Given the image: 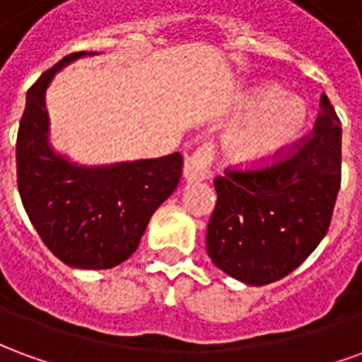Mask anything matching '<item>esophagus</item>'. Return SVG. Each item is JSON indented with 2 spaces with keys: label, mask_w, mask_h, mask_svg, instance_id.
Instances as JSON below:
<instances>
[{
  "label": "esophagus",
  "mask_w": 362,
  "mask_h": 362,
  "mask_svg": "<svg viewBox=\"0 0 362 362\" xmlns=\"http://www.w3.org/2000/svg\"><path fill=\"white\" fill-rule=\"evenodd\" d=\"M211 168V151L207 147H199L184 158V178L188 182L205 180Z\"/></svg>",
  "instance_id": "obj_1"
}]
</instances>
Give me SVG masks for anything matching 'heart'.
I'll use <instances>...</instances> for the list:
<instances>
[{"label": "heart", "instance_id": "b5f03b06", "mask_svg": "<svg viewBox=\"0 0 362 362\" xmlns=\"http://www.w3.org/2000/svg\"><path fill=\"white\" fill-rule=\"evenodd\" d=\"M248 106L254 116L227 135L223 143L227 158L236 165L266 163L295 141L308 122L306 104L295 96H283V90L273 85L254 90Z\"/></svg>", "mask_w": 362, "mask_h": 362}]
</instances>
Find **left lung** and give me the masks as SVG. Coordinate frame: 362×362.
<instances>
[{
	"instance_id": "8db88e82",
	"label": "left lung",
	"mask_w": 362,
	"mask_h": 362,
	"mask_svg": "<svg viewBox=\"0 0 362 362\" xmlns=\"http://www.w3.org/2000/svg\"><path fill=\"white\" fill-rule=\"evenodd\" d=\"M207 254L230 277L267 285L295 272L326 236L341 186V122L326 95L310 134L266 165L215 178Z\"/></svg>"
}]
</instances>
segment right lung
<instances>
[{
	"mask_svg": "<svg viewBox=\"0 0 362 362\" xmlns=\"http://www.w3.org/2000/svg\"><path fill=\"white\" fill-rule=\"evenodd\" d=\"M87 52H74L28 89L17 134V188L48 250L79 269H108L139 246L151 215L182 176V155L81 168L48 145L44 95L54 74Z\"/></svg>",
	"mask_w": 362,
	"mask_h": 362,
	"instance_id": "right-lung-1",
	"label": "right lung"
}]
</instances>
